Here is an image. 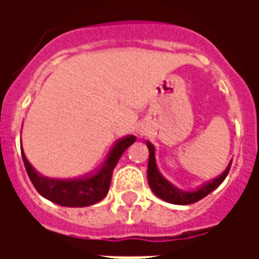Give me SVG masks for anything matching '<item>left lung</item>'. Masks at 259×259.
Instances as JSON below:
<instances>
[{
    "label": "left lung",
    "instance_id": "1",
    "mask_svg": "<svg viewBox=\"0 0 259 259\" xmlns=\"http://www.w3.org/2000/svg\"><path fill=\"white\" fill-rule=\"evenodd\" d=\"M147 147H148V151H150L148 169H147V179H148L150 189L161 200L170 202V204H176V205H189V204H194L197 201L202 200L205 195L212 193V191L217 189L218 186L222 183L225 178L228 176L230 166H232V161H230L228 168L225 169V172L219 178L213 179L212 182H208V183L201 186L198 189H195V190H180L176 186L172 185L168 179H165L163 175L159 172L157 165V159H155V147L152 146L150 141H147Z\"/></svg>",
    "mask_w": 259,
    "mask_h": 259
}]
</instances>
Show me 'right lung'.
Segmentation results:
<instances>
[{"instance_id": "1", "label": "right lung", "mask_w": 259, "mask_h": 259, "mask_svg": "<svg viewBox=\"0 0 259 259\" xmlns=\"http://www.w3.org/2000/svg\"><path fill=\"white\" fill-rule=\"evenodd\" d=\"M135 141V136H127L116 141L108 154L105 162L102 163V166L96 174L77 178V179H53V178L42 176L29 162L23 151H22V158H23L26 172L29 175L31 183L44 198L53 201L58 205L81 208V206H90L100 202L108 194L111 179H112V172L118 163L119 158L122 157V154Z\"/></svg>"}]
</instances>
